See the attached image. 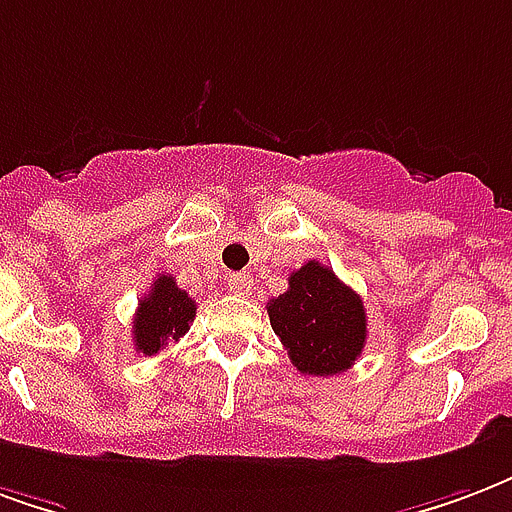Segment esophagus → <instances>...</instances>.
Returning <instances> with one entry per match:
<instances>
[{"instance_id":"1","label":"esophagus","mask_w":512,"mask_h":512,"mask_svg":"<svg viewBox=\"0 0 512 512\" xmlns=\"http://www.w3.org/2000/svg\"><path fill=\"white\" fill-rule=\"evenodd\" d=\"M227 287L233 290L236 295H246L249 293V287H252V276L246 274V271H238V274L227 276Z\"/></svg>"}]
</instances>
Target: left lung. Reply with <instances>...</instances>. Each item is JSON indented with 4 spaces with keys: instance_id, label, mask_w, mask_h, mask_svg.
<instances>
[{
    "instance_id": "1",
    "label": "left lung",
    "mask_w": 512,
    "mask_h": 512,
    "mask_svg": "<svg viewBox=\"0 0 512 512\" xmlns=\"http://www.w3.org/2000/svg\"><path fill=\"white\" fill-rule=\"evenodd\" d=\"M290 287L271 298V328L301 374L333 377L350 369L366 344L361 295L317 260L290 274Z\"/></svg>"
}]
</instances>
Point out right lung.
<instances>
[{"label":"right lung","mask_w":512,"mask_h":512,"mask_svg":"<svg viewBox=\"0 0 512 512\" xmlns=\"http://www.w3.org/2000/svg\"><path fill=\"white\" fill-rule=\"evenodd\" d=\"M195 320V301L189 298L176 279L160 274L154 279L149 295H143L132 320L135 350L143 355H157L168 342H179Z\"/></svg>","instance_id":"add662e5"}]
</instances>
